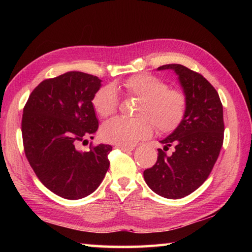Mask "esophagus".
<instances>
[{
	"label": "esophagus",
	"mask_w": 252,
	"mask_h": 252,
	"mask_svg": "<svg viewBox=\"0 0 252 252\" xmlns=\"http://www.w3.org/2000/svg\"><path fill=\"white\" fill-rule=\"evenodd\" d=\"M115 148H118V149H121L122 152H131L133 151V147H129V146H121V145H116Z\"/></svg>",
	"instance_id": "esophagus-1"
}]
</instances>
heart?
<instances>
[{
  "label": "heart",
  "instance_id": "1",
  "mask_svg": "<svg viewBox=\"0 0 252 252\" xmlns=\"http://www.w3.org/2000/svg\"><path fill=\"white\" fill-rule=\"evenodd\" d=\"M126 96L141 99L135 120L115 118L100 127L101 140L121 146H132L145 140L154 132H172L185 116L187 101L183 92L168 89L161 79L148 73L134 74L121 84ZM92 104L99 117L111 116L117 110L118 95L116 88L104 87L95 93Z\"/></svg>",
  "mask_w": 252,
  "mask_h": 252
}]
</instances>
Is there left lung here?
<instances>
[{"label":"left lung","instance_id":"left-lung-1","mask_svg":"<svg viewBox=\"0 0 252 252\" xmlns=\"http://www.w3.org/2000/svg\"><path fill=\"white\" fill-rule=\"evenodd\" d=\"M157 70H172L186 97L181 125L160 143L157 161L144 171V180L159 196L178 199L191 194L210 174L220 154L223 137V106L216 89L185 66L169 63ZM173 146L172 155L164 153Z\"/></svg>","mask_w":252,"mask_h":252}]
</instances>
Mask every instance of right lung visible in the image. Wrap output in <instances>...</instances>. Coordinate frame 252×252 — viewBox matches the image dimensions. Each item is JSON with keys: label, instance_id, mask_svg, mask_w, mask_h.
I'll use <instances>...</instances> for the list:
<instances>
[{"label": "right lung", "instance_id": "obj_1", "mask_svg": "<svg viewBox=\"0 0 252 252\" xmlns=\"http://www.w3.org/2000/svg\"><path fill=\"white\" fill-rule=\"evenodd\" d=\"M100 87L97 77L68 71L42 81L24 108L26 157L43 185L66 199L92 194L109 168L110 145L79 149L98 129L92 100Z\"/></svg>", "mask_w": 252, "mask_h": 252}]
</instances>
